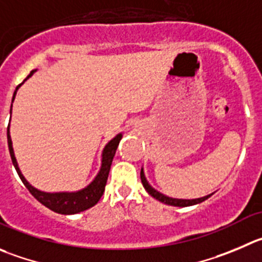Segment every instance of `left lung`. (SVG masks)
Wrapping results in <instances>:
<instances>
[{
  "mask_svg": "<svg viewBox=\"0 0 262 262\" xmlns=\"http://www.w3.org/2000/svg\"><path fill=\"white\" fill-rule=\"evenodd\" d=\"M140 178H141V183H143V186L145 188V190L150 194L153 198H156L157 201L162 202L164 204H168V206H175V207H189V206H194V204H198L202 203L203 201L210 198L212 194H208V195H204L202 198H195V199H179V198H171V196H167L164 194L159 193L158 190L153 188L150 184L148 183L145 178V173H144V168L141 167V171H140Z\"/></svg>",
  "mask_w": 262,
  "mask_h": 262,
  "instance_id": "obj_1",
  "label": "left lung"
}]
</instances>
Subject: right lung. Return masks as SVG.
Listing matches in <instances>:
<instances>
[{"mask_svg":"<svg viewBox=\"0 0 262 262\" xmlns=\"http://www.w3.org/2000/svg\"><path fill=\"white\" fill-rule=\"evenodd\" d=\"M34 72L36 71L31 72V74L24 79L23 83L29 78V77L33 76ZM23 83L19 84V86L16 87V90L14 91L12 103H14V99L15 96H16L17 90H19V87ZM10 116H11V109H10ZM10 118H11V117H10ZM122 136H123V134H118V135L114 136L111 141H108V143L105 144L103 151H101L100 168H99L98 173H96V176L94 178V180H92L89 185L77 191H55V193H49V191H42L39 190V189L34 188V186L31 185V184L28 183V180L24 178L20 168H19L16 158H15L11 136H10V124L9 127H7V144H9L10 156H11L12 164H14L15 170H16L20 180L23 181V184L26 185V188L28 189L29 193H31L39 203H42L45 207L50 208V210L54 211V212L61 213V215H74V213H79L82 212V211H86L89 210V208L94 207V206L98 203L99 199L103 195L104 189H105V184L106 180H108L112 161H113L114 154H116V150L117 148H118V144L119 141H121Z\"/></svg>","mask_w":262,"mask_h":262,"instance_id":"obj_1","label":"right lung"}]
</instances>
